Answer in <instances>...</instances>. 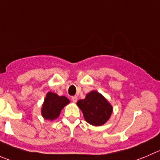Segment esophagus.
I'll return each mask as SVG.
<instances>
[{"mask_svg":"<svg viewBox=\"0 0 160 160\" xmlns=\"http://www.w3.org/2000/svg\"><path fill=\"white\" fill-rule=\"evenodd\" d=\"M72 101V102H77V96H72L71 98Z\"/></svg>","mask_w":160,"mask_h":160,"instance_id":"1","label":"esophagus"}]
</instances>
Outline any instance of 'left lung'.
Segmentation results:
<instances>
[{
  "instance_id": "8db88e82",
  "label": "left lung",
  "mask_w": 160,
  "mask_h": 160,
  "mask_svg": "<svg viewBox=\"0 0 160 160\" xmlns=\"http://www.w3.org/2000/svg\"><path fill=\"white\" fill-rule=\"evenodd\" d=\"M77 106L83 112L85 121L95 126L106 123L113 110L108 101L95 91L88 94L84 99L79 100Z\"/></svg>"
}]
</instances>
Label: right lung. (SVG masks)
<instances>
[{
    "label": "right lung",
    "instance_id": "right-lung-1",
    "mask_svg": "<svg viewBox=\"0 0 160 160\" xmlns=\"http://www.w3.org/2000/svg\"><path fill=\"white\" fill-rule=\"evenodd\" d=\"M68 102L69 100L65 96H58L53 92H48L42 108V117L46 120H54Z\"/></svg>",
    "mask_w": 160,
    "mask_h": 160
}]
</instances>
